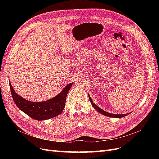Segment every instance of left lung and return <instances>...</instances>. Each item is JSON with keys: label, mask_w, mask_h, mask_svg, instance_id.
<instances>
[{"label": "left lung", "mask_w": 159, "mask_h": 159, "mask_svg": "<svg viewBox=\"0 0 159 159\" xmlns=\"http://www.w3.org/2000/svg\"><path fill=\"white\" fill-rule=\"evenodd\" d=\"M89 100H90L91 103H92V105L93 106V107L94 108V109H95L97 111H98L99 113H102V115H104V116H108V117H117V118H120V117H124V116H128V113H127V114H121V115H118V114H117H117H112V113L106 112L105 111H104V110H102V109H100V107H98L97 105H96V104L93 102V101H92V98H91V97H90L89 95Z\"/></svg>", "instance_id": "8db88e82"}]
</instances>
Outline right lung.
<instances>
[{
	"label": "right lung",
	"mask_w": 159,
	"mask_h": 159,
	"mask_svg": "<svg viewBox=\"0 0 159 159\" xmlns=\"http://www.w3.org/2000/svg\"><path fill=\"white\" fill-rule=\"evenodd\" d=\"M72 84L73 83L67 85L53 98L40 102H33L25 100L16 93L10 83L9 87L13 100L16 106L33 119L40 121L55 117L62 113L65 107L67 94Z\"/></svg>",
	"instance_id": "add662e5"
}]
</instances>
